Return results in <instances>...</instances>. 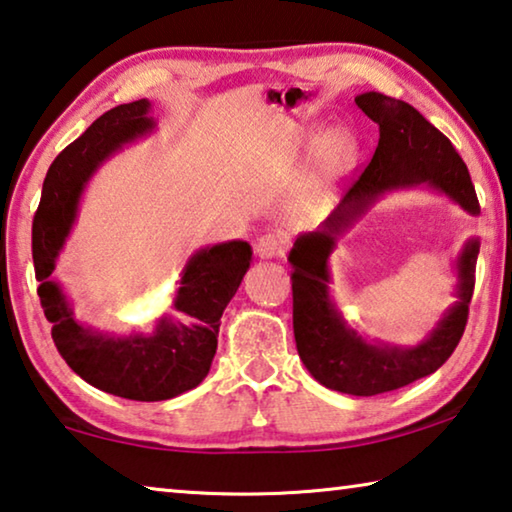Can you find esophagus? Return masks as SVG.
I'll return each mask as SVG.
<instances>
[{
    "mask_svg": "<svg viewBox=\"0 0 512 512\" xmlns=\"http://www.w3.org/2000/svg\"><path fill=\"white\" fill-rule=\"evenodd\" d=\"M255 253L264 259H275L287 253V239L280 237V234H262L255 241Z\"/></svg>",
    "mask_w": 512,
    "mask_h": 512,
    "instance_id": "34e87169",
    "label": "esophagus"
}]
</instances>
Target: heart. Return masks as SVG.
Segmentation results:
<instances>
[{
    "mask_svg": "<svg viewBox=\"0 0 512 512\" xmlns=\"http://www.w3.org/2000/svg\"><path fill=\"white\" fill-rule=\"evenodd\" d=\"M319 141V139H314ZM353 157H355V148L348 136H332L328 141L326 150L321 154V170L323 175H342L344 170L353 164Z\"/></svg>",
    "mask_w": 512,
    "mask_h": 512,
    "instance_id": "1",
    "label": "heart"
}]
</instances>
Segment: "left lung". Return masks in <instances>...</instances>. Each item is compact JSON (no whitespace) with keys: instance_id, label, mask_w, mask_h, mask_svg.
<instances>
[{"instance_id":"obj_1","label":"left lung","mask_w":512,"mask_h":512,"mask_svg":"<svg viewBox=\"0 0 512 512\" xmlns=\"http://www.w3.org/2000/svg\"><path fill=\"white\" fill-rule=\"evenodd\" d=\"M355 104L380 127V139L367 168L351 177L346 196L319 232L303 234L291 250V296L294 337L300 360L321 385L353 396H376L405 387L442 367L456 351L467 326L476 285L478 243L472 241L458 259V303L440 326L415 348L364 344L328 296V255L335 234L351 223L369 202L389 186L428 182L456 198L467 212L478 214L472 177L451 141L408 102L383 93H364Z\"/></svg>"}]
</instances>
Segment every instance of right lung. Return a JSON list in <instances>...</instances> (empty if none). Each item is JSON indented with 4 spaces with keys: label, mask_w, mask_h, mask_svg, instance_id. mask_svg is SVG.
<instances>
[{
    "label": "right lung",
    "mask_w": 512,
    "mask_h": 512,
    "mask_svg": "<svg viewBox=\"0 0 512 512\" xmlns=\"http://www.w3.org/2000/svg\"><path fill=\"white\" fill-rule=\"evenodd\" d=\"M148 109V100L120 104L72 141L47 170L31 225L38 296L52 323L56 351L88 385L145 403L173 399L205 380L216 355L223 310L239 289L253 255L246 241L221 243L193 255L173 312L157 323L154 335L107 337L72 319L59 285L50 280L54 259L75 221L81 186L113 150L152 129Z\"/></svg>",
    "instance_id": "obj_1"
}]
</instances>
